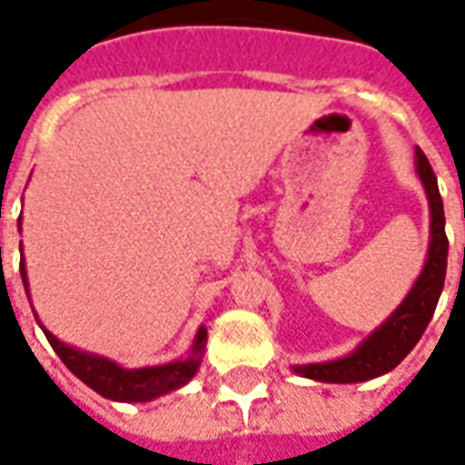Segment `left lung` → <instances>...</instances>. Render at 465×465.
<instances>
[{
  "mask_svg": "<svg viewBox=\"0 0 465 465\" xmlns=\"http://www.w3.org/2000/svg\"><path fill=\"white\" fill-rule=\"evenodd\" d=\"M416 169H419L420 182L426 186L430 206L429 259H426L419 282L411 289L406 302L393 312L389 322L371 333L351 356L329 361V363L296 366V373H302L306 379L329 381V383H359V381L376 379L381 373H389L391 369H396L426 331L430 316L436 312L440 292H443L449 239H446V216H443V202H440L436 173H433L426 153L420 152L419 146H416Z\"/></svg>",
  "mask_w": 465,
  "mask_h": 465,
  "instance_id": "obj_1",
  "label": "left lung"
}]
</instances>
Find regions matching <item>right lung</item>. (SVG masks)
<instances>
[{
	"label": "right lung",
	"instance_id": "add662e5",
	"mask_svg": "<svg viewBox=\"0 0 465 465\" xmlns=\"http://www.w3.org/2000/svg\"><path fill=\"white\" fill-rule=\"evenodd\" d=\"M19 272H22V282H25L26 289L25 262L19 263ZM45 336L46 341L52 343V349L56 351V356L64 361V366L74 373L76 379H82L89 389H94L96 393H102L104 399L112 401H152L156 396H163L169 391L179 389L186 381L193 379V373H196L199 363H202L203 346H206V329H199L192 356L186 361H176V363H166V366H153V369L129 371L119 369L114 361L99 359V356H92V353L69 349L59 339H54L46 329Z\"/></svg>",
	"mask_w": 465,
	"mask_h": 465
}]
</instances>
